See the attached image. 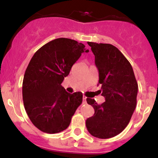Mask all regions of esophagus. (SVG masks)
I'll use <instances>...</instances> for the list:
<instances>
[{
  "label": "esophagus",
  "instance_id": "34e87169",
  "mask_svg": "<svg viewBox=\"0 0 158 158\" xmlns=\"http://www.w3.org/2000/svg\"><path fill=\"white\" fill-rule=\"evenodd\" d=\"M82 100H83V103H85V102H86V96H82Z\"/></svg>",
  "mask_w": 158,
  "mask_h": 158
}]
</instances>
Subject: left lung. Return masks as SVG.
I'll return each mask as SVG.
<instances>
[{
	"label": "left lung",
	"instance_id": "left-lung-1",
	"mask_svg": "<svg viewBox=\"0 0 158 158\" xmlns=\"http://www.w3.org/2000/svg\"><path fill=\"white\" fill-rule=\"evenodd\" d=\"M95 56L99 70V93L106 101L101 105L87 98L95 113L85 122L93 137L107 139L120 134L126 128L137 105L138 85L129 61L110 44L88 42Z\"/></svg>",
	"mask_w": 158,
	"mask_h": 158
}]
</instances>
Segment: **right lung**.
<instances>
[{"label": "right lung", "mask_w": 158, "mask_h": 158, "mask_svg": "<svg viewBox=\"0 0 158 158\" xmlns=\"http://www.w3.org/2000/svg\"><path fill=\"white\" fill-rule=\"evenodd\" d=\"M84 52L89 50L83 44L60 38L41 47L31 59L23 79V102L31 123L42 132L66 129L82 104L81 92L70 94L61 84Z\"/></svg>", "instance_id": "right-lung-1"}]
</instances>
